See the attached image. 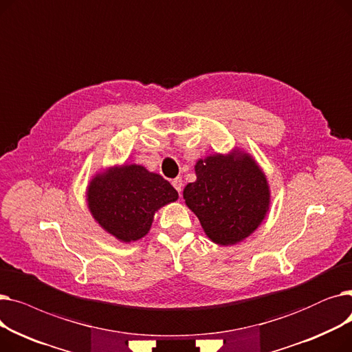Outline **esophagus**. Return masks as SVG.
Segmentation results:
<instances>
[{
  "mask_svg": "<svg viewBox=\"0 0 352 352\" xmlns=\"http://www.w3.org/2000/svg\"><path fill=\"white\" fill-rule=\"evenodd\" d=\"M173 186H174V188H175L178 192H181V191H182V179H181V178L173 179Z\"/></svg>",
  "mask_w": 352,
  "mask_h": 352,
  "instance_id": "34e87169",
  "label": "esophagus"
}]
</instances>
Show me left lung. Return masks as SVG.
Wrapping results in <instances>:
<instances>
[{
	"instance_id": "8db88e82",
	"label": "left lung",
	"mask_w": 352,
	"mask_h": 352,
	"mask_svg": "<svg viewBox=\"0 0 352 352\" xmlns=\"http://www.w3.org/2000/svg\"><path fill=\"white\" fill-rule=\"evenodd\" d=\"M194 168L197 179L184 188V199L211 241L235 245L255 232L271 204L267 175L255 158L234 146L199 158Z\"/></svg>"
}]
</instances>
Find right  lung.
<instances>
[{"instance_id": "obj_1", "label": "right lung", "mask_w": 352, "mask_h": 352, "mask_svg": "<svg viewBox=\"0 0 352 352\" xmlns=\"http://www.w3.org/2000/svg\"><path fill=\"white\" fill-rule=\"evenodd\" d=\"M85 198L96 223L120 243L129 244L150 232L155 212L175 202L178 192L145 166L122 164L92 175Z\"/></svg>"}]
</instances>
